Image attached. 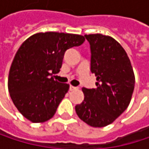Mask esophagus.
<instances>
[{
    "label": "esophagus",
    "instance_id": "1",
    "mask_svg": "<svg viewBox=\"0 0 149 149\" xmlns=\"http://www.w3.org/2000/svg\"><path fill=\"white\" fill-rule=\"evenodd\" d=\"M76 89H77V87L72 86V85H70V87H69V90H70V91H74Z\"/></svg>",
    "mask_w": 149,
    "mask_h": 149
}]
</instances>
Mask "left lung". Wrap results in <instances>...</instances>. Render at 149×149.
I'll use <instances>...</instances> for the list:
<instances>
[{
  "label": "left lung",
  "instance_id": "obj_1",
  "mask_svg": "<svg viewBox=\"0 0 149 149\" xmlns=\"http://www.w3.org/2000/svg\"><path fill=\"white\" fill-rule=\"evenodd\" d=\"M91 48V72L97 88H83L84 101L76 105L78 117L91 127L112 123L128 108L134 88L130 60L116 40L100 33L84 35Z\"/></svg>",
  "mask_w": 149,
  "mask_h": 149
}]
</instances>
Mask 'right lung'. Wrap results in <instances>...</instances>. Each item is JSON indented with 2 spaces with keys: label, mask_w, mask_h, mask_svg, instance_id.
I'll return each instance as SVG.
<instances>
[{
  "label": "right lung",
  "mask_w": 149,
  "mask_h": 149,
  "mask_svg": "<svg viewBox=\"0 0 149 149\" xmlns=\"http://www.w3.org/2000/svg\"><path fill=\"white\" fill-rule=\"evenodd\" d=\"M84 37L64 33H39L17 51L8 75V91L18 110L32 123L51 119L69 90L52 77L59 72L65 52Z\"/></svg>",
  "instance_id": "obj_1"
}]
</instances>
